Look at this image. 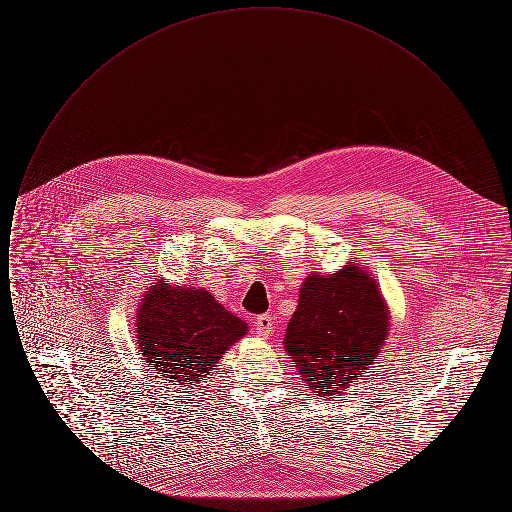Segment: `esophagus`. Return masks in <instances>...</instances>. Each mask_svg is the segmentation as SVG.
<instances>
[{
  "label": "esophagus",
  "instance_id": "esophagus-1",
  "mask_svg": "<svg viewBox=\"0 0 512 512\" xmlns=\"http://www.w3.org/2000/svg\"><path fill=\"white\" fill-rule=\"evenodd\" d=\"M272 328H274V322H272L270 315H261L255 320V330L261 338H268L272 334Z\"/></svg>",
  "mask_w": 512,
  "mask_h": 512
}]
</instances>
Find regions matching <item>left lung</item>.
Returning a JSON list of instances; mask_svg holds the SVG:
<instances>
[{"instance_id": "left-lung-1", "label": "left lung", "mask_w": 512, "mask_h": 512, "mask_svg": "<svg viewBox=\"0 0 512 512\" xmlns=\"http://www.w3.org/2000/svg\"><path fill=\"white\" fill-rule=\"evenodd\" d=\"M388 330L390 313L378 284L353 263L330 276L305 278L284 349L313 395L332 399L370 368Z\"/></svg>"}]
</instances>
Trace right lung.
<instances>
[{
	"label": "right lung",
	"instance_id": "right-lung-1",
	"mask_svg": "<svg viewBox=\"0 0 512 512\" xmlns=\"http://www.w3.org/2000/svg\"><path fill=\"white\" fill-rule=\"evenodd\" d=\"M247 334L242 318L197 288L153 282L136 313L138 349L171 386L195 388Z\"/></svg>",
	"mask_w": 512,
	"mask_h": 512
}]
</instances>
